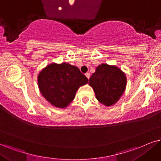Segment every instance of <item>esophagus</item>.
<instances>
[{"label":"esophagus","instance_id":"obj_1","mask_svg":"<svg viewBox=\"0 0 161 161\" xmlns=\"http://www.w3.org/2000/svg\"><path fill=\"white\" fill-rule=\"evenodd\" d=\"M85 75H86V77H87V78L88 79H90V74L89 72H86V74H85Z\"/></svg>","mask_w":161,"mask_h":161}]
</instances>
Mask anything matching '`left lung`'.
I'll return each instance as SVG.
<instances>
[{"label": "left lung", "instance_id": "8db88e82", "mask_svg": "<svg viewBox=\"0 0 161 161\" xmlns=\"http://www.w3.org/2000/svg\"><path fill=\"white\" fill-rule=\"evenodd\" d=\"M126 83L125 75L119 69L104 63L97 67L89 84L94 90L98 102L111 106L122 96Z\"/></svg>", "mask_w": 161, "mask_h": 161}]
</instances>
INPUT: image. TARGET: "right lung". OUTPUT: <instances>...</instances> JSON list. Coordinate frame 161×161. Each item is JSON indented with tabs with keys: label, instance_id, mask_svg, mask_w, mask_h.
Returning <instances> with one entry per match:
<instances>
[{
	"label": "right lung",
	"instance_id": "right-lung-1",
	"mask_svg": "<svg viewBox=\"0 0 161 161\" xmlns=\"http://www.w3.org/2000/svg\"><path fill=\"white\" fill-rule=\"evenodd\" d=\"M88 78L79 69L69 63L50 64L39 73L38 84L44 98L53 106L66 108L75 98L80 86Z\"/></svg>",
	"mask_w": 161,
	"mask_h": 161
}]
</instances>
